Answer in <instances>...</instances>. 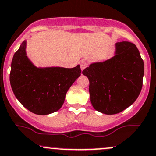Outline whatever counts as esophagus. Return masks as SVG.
I'll list each match as a JSON object with an SVG mask.
<instances>
[{
	"label": "esophagus",
	"mask_w": 156,
	"mask_h": 156,
	"mask_svg": "<svg viewBox=\"0 0 156 156\" xmlns=\"http://www.w3.org/2000/svg\"><path fill=\"white\" fill-rule=\"evenodd\" d=\"M80 66H81V70H83L85 68H87V67L88 66V63L87 61H85V60H82V61L80 63Z\"/></svg>",
	"instance_id": "esophagus-1"
}]
</instances>
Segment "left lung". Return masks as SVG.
<instances>
[{
	"label": "left lung",
	"mask_w": 156,
	"mask_h": 156,
	"mask_svg": "<svg viewBox=\"0 0 156 156\" xmlns=\"http://www.w3.org/2000/svg\"><path fill=\"white\" fill-rule=\"evenodd\" d=\"M82 73L89 79L93 107L102 114H116L138 97L143 86L144 60L134 44L117 42L114 57L92 63Z\"/></svg>",
	"instance_id": "left-lung-1"
}]
</instances>
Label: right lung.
I'll use <instances>...</instances> for the list:
<instances>
[{"instance_id":"add662e5","label":"right lung","mask_w":156,"mask_h":156,"mask_svg":"<svg viewBox=\"0 0 156 156\" xmlns=\"http://www.w3.org/2000/svg\"><path fill=\"white\" fill-rule=\"evenodd\" d=\"M26 41L14 54L9 81L17 99L34 114L47 115L63 105L70 87L81 75L80 66L37 68L26 55Z\"/></svg>"}]
</instances>
